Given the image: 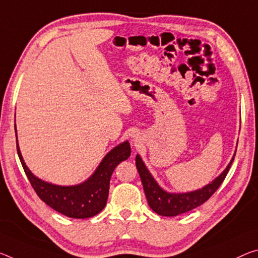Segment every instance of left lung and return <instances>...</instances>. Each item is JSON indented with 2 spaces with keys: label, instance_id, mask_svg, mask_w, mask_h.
Masks as SVG:
<instances>
[{
  "label": "left lung",
  "instance_id": "1",
  "mask_svg": "<svg viewBox=\"0 0 258 258\" xmlns=\"http://www.w3.org/2000/svg\"><path fill=\"white\" fill-rule=\"evenodd\" d=\"M234 157L235 154L233 155L226 169L215 180H212L210 183L200 188V189L188 191V193H170V191L163 189L155 180L153 175L150 174L140 155H137L136 164L138 172L140 174L142 185H144V190L149 207L158 215L165 216V217H174V216L193 210L208 201L211 198V195L222 185L233 161H234Z\"/></svg>",
  "mask_w": 258,
  "mask_h": 258
}]
</instances>
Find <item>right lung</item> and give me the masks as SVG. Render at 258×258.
<instances>
[{
  "label": "right lung",
  "instance_id": "add662e5",
  "mask_svg": "<svg viewBox=\"0 0 258 258\" xmlns=\"http://www.w3.org/2000/svg\"><path fill=\"white\" fill-rule=\"evenodd\" d=\"M16 139H17V130ZM17 153L28 180L39 198L52 209L70 218H89L103 210L108 201L110 178L120 162L131 155L130 142L114 147L102 159L100 165L87 180L73 186H59L43 181L31 172L24 162L17 140Z\"/></svg>",
  "mask_w": 258,
  "mask_h": 258
}]
</instances>
